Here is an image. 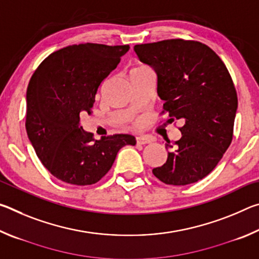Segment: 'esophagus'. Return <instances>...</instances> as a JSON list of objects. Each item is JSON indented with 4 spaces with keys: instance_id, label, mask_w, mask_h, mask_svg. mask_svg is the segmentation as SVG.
I'll return each instance as SVG.
<instances>
[{
    "instance_id": "34e87169",
    "label": "esophagus",
    "mask_w": 259,
    "mask_h": 259,
    "mask_svg": "<svg viewBox=\"0 0 259 259\" xmlns=\"http://www.w3.org/2000/svg\"><path fill=\"white\" fill-rule=\"evenodd\" d=\"M136 140H137V144H139V145H144V144H150L153 142V139L151 137H148V136H138L137 138H136Z\"/></svg>"
}]
</instances>
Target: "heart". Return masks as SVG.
Returning a JSON list of instances; mask_svg holds the SVG:
<instances>
[{"mask_svg":"<svg viewBox=\"0 0 259 259\" xmlns=\"http://www.w3.org/2000/svg\"><path fill=\"white\" fill-rule=\"evenodd\" d=\"M142 67H145V66H138V67H135V68H142Z\"/></svg>","mask_w":259,"mask_h":259,"instance_id":"b5f03b06","label":"heart"}]
</instances>
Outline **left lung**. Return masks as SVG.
Returning a JSON list of instances; mask_svg holds the SVG:
<instances>
[{"label": "left lung", "mask_w": 259, "mask_h": 259, "mask_svg": "<svg viewBox=\"0 0 259 259\" xmlns=\"http://www.w3.org/2000/svg\"><path fill=\"white\" fill-rule=\"evenodd\" d=\"M157 75V95L169 121L183 120L182 138L166 162L152 170L166 185L184 186L212 171L233 138L238 96L229 71L212 49L172 38L134 47ZM168 142L165 147H172Z\"/></svg>", "instance_id": "1"}]
</instances>
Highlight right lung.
I'll use <instances>...</instances> for the list:
<instances>
[{
	"label": "right lung",
	"mask_w": 259,
	"mask_h": 259,
	"mask_svg": "<svg viewBox=\"0 0 259 259\" xmlns=\"http://www.w3.org/2000/svg\"><path fill=\"white\" fill-rule=\"evenodd\" d=\"M129 46L82 43L63 48L42 61L27 88L26 131L35 153L52 176L72 185L99 182L131 135L94 138L80 126L98 87L120 63Z\"/></svg>",
	"instance_id": "obj_1"
}]
</instances>
